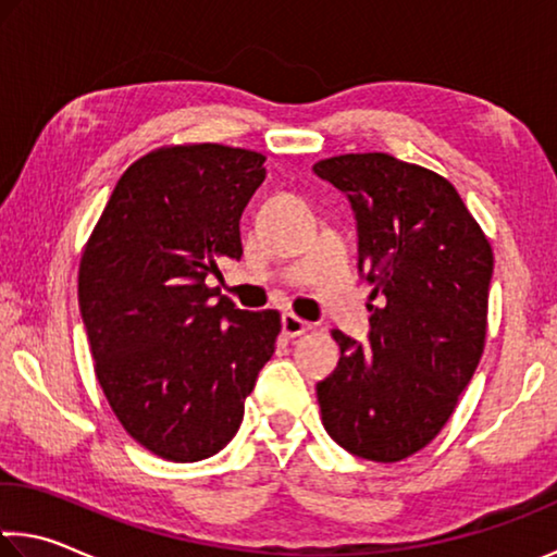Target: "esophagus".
I'll use <instances>...</instances> for the list:
<instances>
[{"instance_id": "1", "label": "esophagus", "mask_w": 557, "mask_h": 557, "mask_svg": "<svg viewBox=\"0 0 557 557\" xmlns=\"http://www.w3.org/2000/svg\"><path fill=\"white\" fill-rule=\"evenodd\" d=\"M310 322H305V320H299L297 314H293V312H285L282 314V332L287 334V337H299V334H305V332H310Z\"/></svg>"}]
</instances>
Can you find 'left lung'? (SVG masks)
Here are the masks:
<instances>
[{
  "label": "left lung",
  "mask_w": 557,
  "mask_h": 557,
  "mask_svg": "<svg viewBox=\"0 0 557 557\" xmlns=\"http://www.w3.org/2000/svg\"><path fill=\"white\" fill-rule=\"evenodd\" d=\"M357 218L359 272L372 282V332H334L342 357L317 384L322 423L344 451L394 463L421 451L479 367L493 252L446 178L389 153L314 165Z\"/></svg>",
  "instance_id": "1"
}]
</instances>
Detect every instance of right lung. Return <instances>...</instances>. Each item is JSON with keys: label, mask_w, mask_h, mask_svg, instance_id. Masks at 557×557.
I'll list each match as a JSON object with an SVG mask.
<instances>
[{"label": "right lung", "mask_w": 557, "mask_h": 557, "mask_svg": "<svg viewBox=\"0 0 557 557\" xmlns=\"http://www.w3.org/2000/svg\"><path fill=\"white\" fill-rule=\"evenodd\" d=\"M264 156L218 144L161 148L113 188L78 268L96 379L123 429L165 461L231 444L280 314L237 310L208 277L240 260V215Z\"/></svg>", "instance_id": "right-lung-1"}]
</instances>
